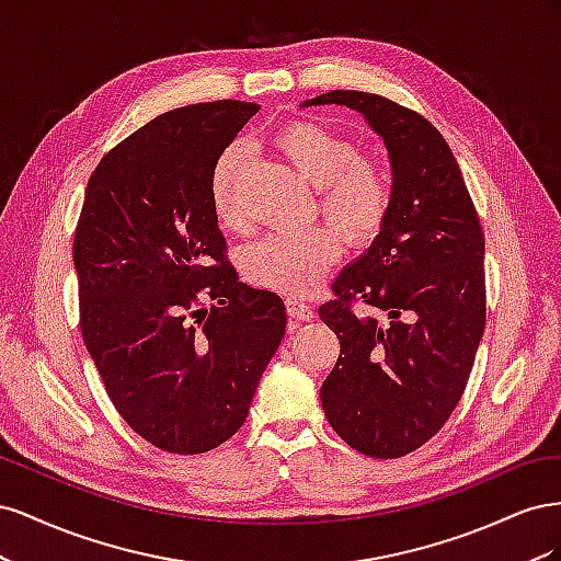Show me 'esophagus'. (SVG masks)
Returning <instances> with one entry per match:
<instances>
[{"label": "esophagus", "mask_w": 561, "mask_h": 561, "mask_svg": "<svg viewBox=\"0 0 561 561\" xmlns=\"http://www.w3.org/2000/svg\"><path fill=\"white\" fill-rule=\"evenodd\" d=\"M285 307H287V316L295 318V320H311V318L316 316L311 304L301 301V299H297V297H287Z\"/></svg>", "instance_id": "34e87169"}]
</instances>
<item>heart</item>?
Instances as JSON below:
<instances>
[{
  "mask_svg": "<svg viewBox=\"0 0 561 561\" xmlns=\"http://www.w3.org/2000/svg\"><path fill=\"white\" fill-rule=\"evenodd\" d=\"M276 147L316 190L318 215L351 245H365L381 231L390 210V180L386 168L358 154L346 135L313 122H293L276 135ZM248 165L243 145L229 147L217 159L210 178V203L217 222L241 231V178ZM339 239L332 229L266 233L243 254V271L254 283L283 295H307L339 260Z\"/></svg>",
  "mask_w": 561,
  "mask_h": 561,
  "instance_id": "b5f03b06",
  "label": "heart"
}]
</instances>
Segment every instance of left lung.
I'll return each mask as SVG.
<instances>
[{
	"instance_id": "left-lung-1",
	"label": "left lung",
	"mask_w": 561,
	"mask_h": 561,
	"mask_svg": "<svg viewBox=\"0 0 561 561\" xmlns=\"http://www.w3.org/2000/svg\"><path fill=\"white\" fill-rule=\"evenodd\" d=\"M313 105L360 112L393 171L381 231L336 276V299L318 309L342 346L320 402L348 447L398 458L426 445L466 390L486 318L484 233L428 118L363 91H330L301 107ZM355 300L385 316L355 317Z\"/></svg>"
}]
</instances>
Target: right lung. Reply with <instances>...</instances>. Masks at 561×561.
Wrapping results in <instances>:
<instances>
[{
    "mask_svg": "<svg viewBox=\"0 0 561 561\" xmlns=\"http://www.w3.org/2000/svg\"><path fill=\"white\" fill-rule=\"evenodd\" d=\"M257 112L215 100L151 118L98 163L75 231L83 344L116 412L171 454L243 426L285 334L283 299L239 280L210 203L217 159Z\"/></svg>",
    "mask_w": 561,
    "mask_h": 561,
    "instance_id": "add662e5",
    "label": "right lung"
}]
</instances>
